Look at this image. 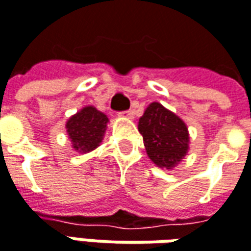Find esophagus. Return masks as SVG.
<instances>
[{"mask_svg": "<svg viewBox=\"0 0 251 251\" xmlns=\"http://www.w3.org/2000/svg\"><path fill=\"white\" fill-rule=\"evenodd\" d=\"M122 115H125V117H127V118H133V115H134V113H133V110H127V111H124V113H121Z\"/></svg>", "mask_w": 251, "mask_h": 251, "instance_id": "obj_1", "label": "esophagus"}]
</instances>
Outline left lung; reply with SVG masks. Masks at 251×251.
Returning <instances> with one entry per match:
<instances>
[{"label": "left lung", "instance_id": "1", "mask_svg": "<svg viewBox=\"0 0 251 251\" xmlns=\"http://www.w3.org/2000/svg\"><path fill=\"white\" fill-rule=\"evenodd\" d=\"M138 131L147 153L157 167H175L189 151L186 124L157 101L145 108L138 120Z\"/></svg>", "mask_w": 251, "mask_h": 251}]
</instances>
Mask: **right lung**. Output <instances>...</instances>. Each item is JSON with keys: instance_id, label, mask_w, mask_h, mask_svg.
I'll return each instance as SVG.
<instances>
[{"instance_id": "right-lung-1", "label": "right lung", "mask_w": 251, "mask_h": 251, "mask_svg": "<svg viewBox=\"0 0 251 251\" xmlns=\"http://www.w3.org/2000/svg\"><path fill=\"white\" fill-rule=\"evenodd\" d=\"M107 124V115L96 110L94 106L81 108L66 122V131L72 141V148L80 153H87L98 148L106 133Z\"/></svg>"}]
</instances>
